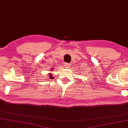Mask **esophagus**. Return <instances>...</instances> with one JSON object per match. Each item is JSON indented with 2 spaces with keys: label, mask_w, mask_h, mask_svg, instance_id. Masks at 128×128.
I'll use <instances>...</instances> for the list:
<instances>
[{
  "label": "esophagus",
  "mask_w": 128,
  "mask_h": 128,
  "mask_svg": "<svg viewBox=\"0 0 128 128\" xmlns=\"http://www.w3.org/2000/svg\"><path fill=\"white\" fill-rule=\"evenodd\" d=\"M65 66H66V68H69L71 66V64H70V63H66V64H65Z\"/></svg>",
  "instance_id": "esophagus-1"
}]
</instances>
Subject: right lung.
I'll list each match as a JSON object with an SVG mask.
<instances>
[{
  "mask_svg": "<svg viewBox=\"0 0 128 128\" xmlns=\"http://www.w3.org/2000/svg\"><path fill=\"white\" fill-rule=\"evenodd\" d=\"M50 70H52V69H51ZM52 74H50V75H49V76H50V79H53V78H54V77H52Z\"/></svg>",
  "mask_w": 128,
  "mask_h": 128,
  "instance_id": "right-lung-1",
  "label": "right lung"
}]
</instances>
